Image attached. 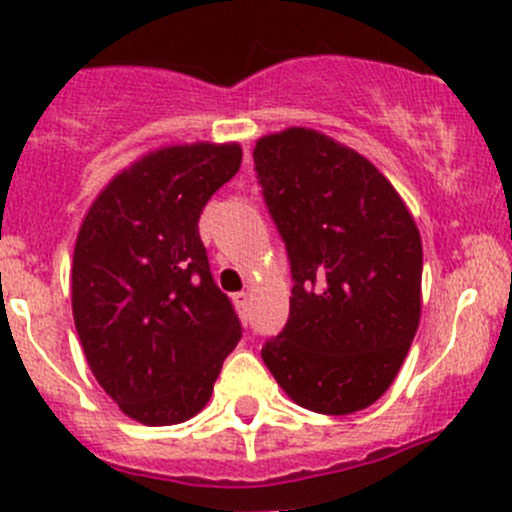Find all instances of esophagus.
<instances>
[{"label":"esophagus","instance_id":"obj_1","mask_svg":"<svg viewBox=\"0 0 512 512\" xmlns=\"http://www.w3.org/2000/svg\"><path fill=\"white\" fill-rule=\"evenodd\" d=\"M232 300H235L237 312H240L242 317H247V312H250V292H237Z\"/></svg>","mask_w":512,"mask_h":512}]
</instances>
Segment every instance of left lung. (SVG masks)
Masks as SVG:
<instances>
[{
    "mask_svg": "<svg viewBox=\"0 0 512 512\" xmlns=\"http://www.w3.org/2000/svg\"><path fill=\"white\" fill-rule=\"evenodd\" d=\"M252 157L295 280L287 325L262 360L300 408L365 410L418 332V225L388 177L322 132L260 137Z\"/></svg>",
    "mask_w": 512,
    "mask_h": 512,
    "instance_id": "left-lung-1",
    "label": "left lung"
}]
</instances>
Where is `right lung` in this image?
I'll use <instances>...</instances> for the list:
<instances>
[{
  "label": "right lung",
  "mask_w": 512,
  "mask_h": 512,
  "mask_svg": "<svg viewBox=\"0 0 512 512\" xmlns=\"http://www.w3.org/2000/svg\"><path fill=\"white\" fill-rule=\"evenodd\" d=\"M240 162L237 142L147 152L99 192L79 227L74 327L104 393L142 425L195 418L242 337L197 227Z\"/></svg>",
  "instance_id": "obj_1"
}]
</instances>
